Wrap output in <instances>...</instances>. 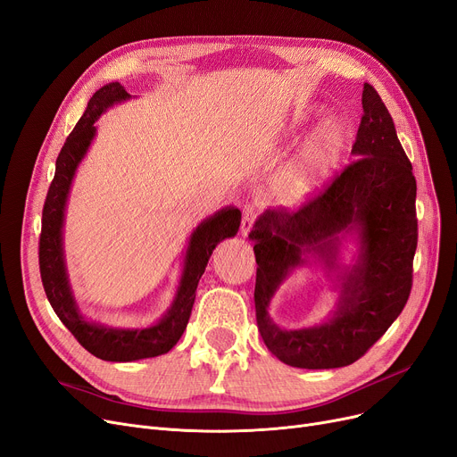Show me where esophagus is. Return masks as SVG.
Returning a JSON list of instances; mask_svg holds the SVG:
<instances>
[{
  "mask_svg": "<svg viewBox=\"0 0 457 457\" xmlns=\"http://www.w3.org/2000/svg\"><path fill=\"white\" fill-rule=\"evenodd\" d=\"M257 218V209L252 205H246L243 209V220H241V235L248 237V233L252 231V226Z\"/></svg>",
  "mask_w": 457,
  "mask_h": 457,
  "instance_id": "esophagus-1",
  "label": "esophagus"
}]
</instances>
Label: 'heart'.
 Returning a JSON list of instances; mask_svg holds the SVG:
<instances>
[{"mask_svg": "<svg viewBox=\"0 0 457 457\" xmlns=\"http://www.w3.org/2000/svg\"><path fill=\"white\" fill-rule=\"evenodd\" d=\"M304 119H301V125ZM345 145V130L340 123L327 121L306 142L301 156L278 177V194L286 202H301L320 187L340 162Z\"/></svg>", "mask_w": 457, "mask_h": 457, "instance_id": "1", "label": "heart"}]
</instances>
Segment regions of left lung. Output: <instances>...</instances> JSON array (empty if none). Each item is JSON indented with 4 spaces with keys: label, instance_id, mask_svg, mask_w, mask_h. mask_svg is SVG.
Masks as SVG:
<instances>
[{
    "label": "left lung",
    "instance_id": "8db88e82",
    "mask_svg": "<svg viewBox=\"0 0 457 457\" xmlns=\"http://www.w3.org/2000/svg\"><path fill=\"white\" fill-rule=\"evenodd\" d=\"M354 161L296 212L267 209L248 239L255 253V320L269 351L293 368L349 366L381 338L409 299L416 250V181L392 117L370 84ZM353 244L352 262L343 253ZM320 264L339 299L325 322L282 329L271 296L296 268Z\"/></svg>",
    "mask_w": 457,
    "mask_h": 457
}]
</instances>
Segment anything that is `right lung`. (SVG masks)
<instances>
[{
	"label": "right lung",
	"instance_id": "obj_1",
	"mask_svg": "<svg viewBox=\"0 0 457 457\" xmlns=\"http://www.w3.org/2000/svg\"><path fill=\"white\" fill-rule=\"evenodd\" d=\"M130 98L132 96L119 82L103 86L91 96L84 115L69 134L55 161V175L45 202L43 231L41 243H38L41 278L54 312L82 347L96 359L108 362L151 359V356L168 353L179 342L190 320L197 282L205 272L212 250L224 239L235 237L241 226V211L229 205L216 211L194 228L188 237L179 286H177L171 304L156 323L147 327H110L93 321L82 313L71 286L65 260L63 228L69 194L78 166L82 164L96 136L95 123L98 117L108 108L130 101Z\"/></svg>",
	"mask_w": 457,
	"mask_h": 457
}]
</instances>
